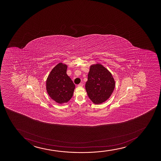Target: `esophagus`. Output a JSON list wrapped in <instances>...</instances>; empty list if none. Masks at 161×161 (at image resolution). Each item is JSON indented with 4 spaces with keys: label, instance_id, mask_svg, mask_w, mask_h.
Wrapping results in <instances>:
<instances>
[{
    "label": "esophagus",
    "instance_id": "esophagus-1",
    "mask_svg": "<svg viewBox=\"0 0 161 161\" xmlns=\"http://www.w3.org/2000/svg\"><path fill=\"white\" fill-rule=\"evenodd\" d=\"M78 87H83V84L80 83V84L78 85Z\"/></svg>",
    "mask_w": 161,
    "mask_h": 161
}]
</instances>
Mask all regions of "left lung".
Returning <instances> with one entry per match:
<instances>
[{"mask_svg": "<svg viewBox=\"0 0 161 161\" xmlns=\"http://www.w3.org/2000/svg\"><path fill=\"white\" fill-rule=\"evenodd\" d=\"M115 82L107 69L99 63L91 65L85 89L90 100L95 105L105 102L113 92Z\"/></svg>", "mask_w": 161, "mask_h": 161, "instance_id": "1", "label": "left lung"}]
</instances>
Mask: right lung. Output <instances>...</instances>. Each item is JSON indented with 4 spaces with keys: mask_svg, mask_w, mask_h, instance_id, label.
Listing matches in <instances>:
<instances>
[{
    "mask_svg": "<svg viewBox=\"0 0 161 161\" xmlns=\"http://www.w3.org/2000/svg\"><path fill=\"white\" fill-rule=\"evenodd\" d=\"M68 65L60 62L52 69L47 78L46 90L53 100L59 104L67 103L74 94L75 85L67 74Z\"/></svg>",
    "mask_w": 161,
    "mask_h": 161,
    "instance_id": "obj_1",
    "label": "right lung"
}]
</instances>
